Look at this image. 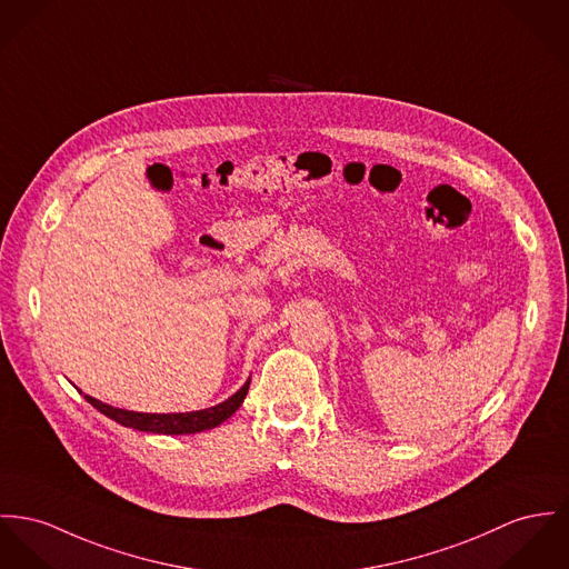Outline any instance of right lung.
<instances>
[{"label":"right lung","instance_id":"add662e5","mask_svg":"<svg viewBox=\"0 0 569 569\" xmlns=\"http://www.w3.org/2000/svg\"><path fill=\"white\" fill-rule=\"evenodd\" d=\"M251 386V377L247 379V383L229 396L227 400H222L214 407L208 409H199V411H186V413H140V411H128V409H119L112 405H106L92 396L84 393L88 402L99 409L103 416H108L110 420L130 427L136 431H144V433H158V436H190V433H201L208 429H214L222 425L227 418H231L236 413V409L242 405L244 396L249 392Z\"/></svg>","mask_w":569,"mask_h":569}]
</instances>
